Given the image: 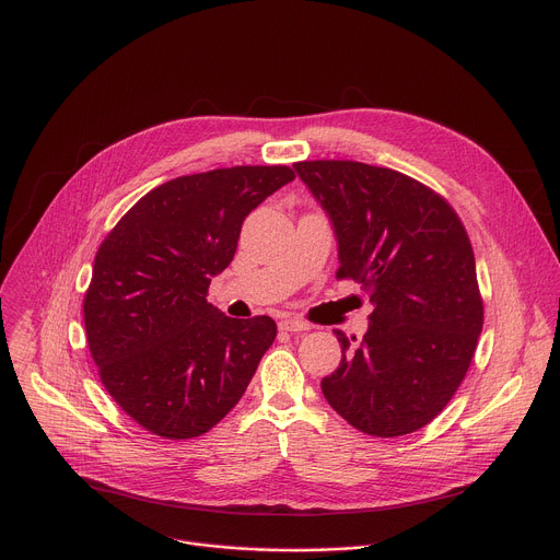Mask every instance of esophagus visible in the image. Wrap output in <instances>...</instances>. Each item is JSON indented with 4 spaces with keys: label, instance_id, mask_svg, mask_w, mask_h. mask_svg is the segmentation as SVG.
Segmentation results:
<instances>
[{
    "label": "esophagus",
    "instance_id": "1",
    "mask_svg": "<svg viewBox=\"0 0 560 560\" xmlns=\"http://www.w3.org/2000/svg\"><path fill=\"white\" fill-rule=\"evenodd\" d=\"M280 328H282V330H289V332H304V330H308L311 326H308L306 322L298 319V317H289V319H282V322H280Z\"/></svg>",
    "mask_w": 560,
    "mask_h": 560
}]
</instances>
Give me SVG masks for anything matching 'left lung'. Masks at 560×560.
I'll use <instances>...</instances> for the list:
<instances>
[{"label":"left lung","mask_w":560,"mask_h":560,"mask_svg":"<svg viewBox=\"0 0 560 560\" xmlns=\"http://www.w3.org/2000/svg\"><path fill=\"white\" fill-rule=\"evenodd\" d=\"M293 168L332 225L337 276L361 284L374 306L363 339L335 330L341 363L322 378L324 398L363 433H411L446 407L481 332L466 230L402 173L337 160Z\"/></svg>","instance_id":"obj_1"}]
</instances>
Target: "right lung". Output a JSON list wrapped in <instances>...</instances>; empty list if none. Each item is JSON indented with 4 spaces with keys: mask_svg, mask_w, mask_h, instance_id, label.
Masks as SVG:
<instances>
[{
    "mask_svg": "<svg viewBox=\"0 0 560 560\" xmlns=\"http://www.w3.org/2000/svg\"><path fill=\"white\" fill-rule=\"evenodd\" d=\"M293 179L287 166L177 177L144 195L101 245L88 341L103 385L147 431L197 438L245 394L276 322L232 319L206 295L232 262L245 217Z\"/></svg>",
    "mask_w": 560,
    "mask_h": 560,
    "instance_id": "obj_1",
    "label": "right lung"
}]
</instances>
